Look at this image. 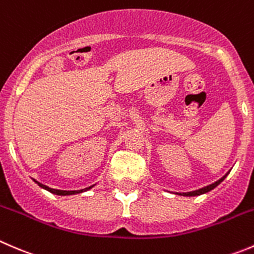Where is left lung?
Instances as JSON below:
<instances>
[{"instance_id": "left-lung-1", "label": "left lung", "mask_w": 254, "mask_h": 254, "mask_svg": "<svg viewBox=\"0 0 254 254\" xmlns=\"http://www.w3.org/2000/svg\"><path fill=\"white\" fill-rule=\"evenodd\" d=\"M230 172H231V170H228V172L226 173V174L223 175V177L221 178V179H218L217 182L212 183V184L207 185V187H204V188H201V189H197V190H194V191H188V192H175V194H178V195H182V196H197V195L206 194V192L211 191L212 189H215V188L217 187L218 184H221V183H222L223 180H225V178L227 177L228 174H230Z\"/></svg>"}]
</instances>
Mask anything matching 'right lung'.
<instances>
[{
  "label": "right lung",
  "instance_id": "obj_1",
  "mask_svg": "<svg viewBox=\"0 0 254 254\" xmlns=\"http://www.w3.org/2000/svg\"><path fill=\"white\" fill-rule=\"evenodd\" d=\"M33 180H34V179H33ZM34 182H36L37 184L39 185V187L43 188V189H44V190H47V191L52 192V194H55V195H60V196H67V195L81 194V192H85V191H87V190L92 189V188H94L95 185H96V184H94V185H91V187H89V188H85V189H81V190H58V189H52V188L47 187V185L42 184V183H38V182H37V180H34Z\"/></svg>",
  "mask_w": 254,
  "mask_h": 254
}]
</instances>
